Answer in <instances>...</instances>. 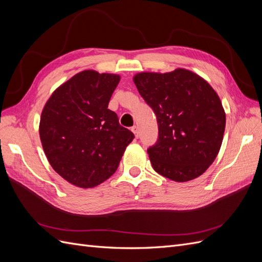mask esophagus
Here are the masks:
<instances>
[{
  "mask_svg": "<svg viewBox=\"0 0 262 262\" xmlns=\"http://www.w3.org/2000/svg\"><path fill=\"white\" fill-rule=\"evenodd\" d=\"M131 131L133 132L134 136H136V138H138V137H139V129H138V126H137V125L132 126V128H131Z\"/></svg>",
  "mask_w": 262,
  "mask_h": 262,
  "instance_id": "34e87169",
  "label": "esophagus"
}]
</instances>
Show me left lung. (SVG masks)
Returning a JSON list of instances; mask_svg holds the SVG:
<instances>
[{
    "mask_svg": "<svg viewBox=\"0 0 262 262\" xmlns=\"http://www.w3.org/2000/svg\"><path fill=\"white\" fill-rule=\"evenodd\" d=\"M157 118V143L147 149L153 168L177 182L201 176L215 160L226 116L212 86L192 71L141 72L133 76Z\"/></svg>",
    "mask_w": 262,
    "mask_h": 262,
    "instance_id": "obj_1",
    "label": "left lung"
}]
</instances>
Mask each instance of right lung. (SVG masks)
<instances>
[{
    "label": "right lung",
    "mask_w": 262,
    "mask_h": 262,
    "mask_svg": "<svg viewBox=\"0 0 262 262\" xmlns=\"http://www.w3.org/2000/svg\"><path fill=\"white\" fill-rule=\"evenodd\" d=\"M120 75L85 70L60 85L42 109L39 136L51 167L71 185L112 177L134 134L108 109Z\"/></svg>",
    "instance_id": "right-lung-1"
}]
</instances>
